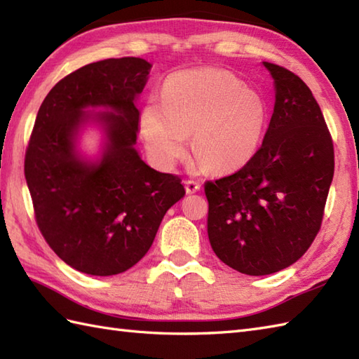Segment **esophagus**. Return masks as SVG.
I'll return each mask as SVG.
<instances>
[{"label": "esophagus", "instance_id": "obj_1", "mask_svg": "<svg viewBox=\"0 0 359 359\" xmlns=\"http://www.w3.org/2000/svg\"><path fill=\"white\" fill-rule=\"evenodd\" d=\"M185 189H187L188 194H194L197 191H201V184H199V182H196V180L188 179V180H185Z\"/></svg>", "mask_w": 359, "mask_h": 359}]
</instances>
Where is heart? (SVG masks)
<instances>
[{"label":"heart","instance_id":"1","mask_svg":"<svg viewBox=\"0 0 359 359\" xmlns=\"http://www.w3.org/2000/svg\"><path fill=\"white\" fill-rule=\"evenodd\" d=\"M266 106L255 89L224 69H196L168 77L160 103L140 112V134L151 156L171 166L185 154L191 134L194 157L210 171L243 165L261 143Z\"/></svg>","mask_w":359,"mask_h":359}]
</instances>
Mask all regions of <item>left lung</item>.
<instances>
[{"instance_id":"left-lung-1","label":"left lung","mask_w":359,"mask_h":359,"mask_svg":"<svg viewBox=\"0 0 359 359\" xmlns=\"http://www.w3.org/2000/svg\"><path fill=\"white\" fill-rule=\"evenodd\" d=\"M276 102L264 142L239 171L208 180V238L216 256L250 276L276 273L321 230L334 171L333 140L310 88L264 62Z\"/></svg>"}]
</instances>
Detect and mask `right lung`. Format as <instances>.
<instances>
[{
	"mask_svg": "<svg viewBox=\"0 0 359 359\" xmlns=\"http://www.w3.org/2000/svg\"><path fill=\"white\" fill-rule=\"evenodd\" d=\"M151 65L123 57L90 63L60 80L38 109L25 157L34 215L44 241L72 269L112 276L148 253L166 211L185 196L179 175L152 170L134 149L135 97ZM88 105L104 113L109 147L98 164L74 152Z\"/></svg>",
	"mask_w": 359,
	"mask_h": 359,
	"instance_id": "1",
	"label": "right lung"
}]
</instances>
